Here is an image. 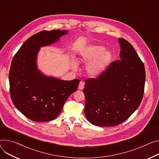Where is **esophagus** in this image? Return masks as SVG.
I'll use <instances>...</instances> for the list:
<instances>
[{
  "label": "esophagus",
  "instance_id": "34e87169",
  "mask_svg": "<svg viewBox=\"0 0 159 159\" xmlns=\"http://www.w3.org/2000/svg\"><path fill=\"white\" fill-rule=\"evenodd\" d=\"M84 82L82 81H80L79 82V89L82 90L84 89Z\"/></svg>",
  "mask_w": 159,
  "mask_h": 159
}]
</instances>
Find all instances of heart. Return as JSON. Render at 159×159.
Here are the masks:
<instances>
[{"instance_id":"1","label":"heart","mask_w":159,"mask_h":159,"mask_svg":"<svg viewBox=\"0 0 159 159\" xmlns=\"http://www.w3.org/2000/svg\"><path fill=\"white\" fill-rule=\"evenodd\" d=\"M111 57L112 54L110 51L105 50V48L98 45H90L80 53L81 60L84 63L89 62L86 70L91 77H97L102 74L110 63ZM71 66L74 69L77 68L75 61H72Z\"/></svg>"}]
</instances>
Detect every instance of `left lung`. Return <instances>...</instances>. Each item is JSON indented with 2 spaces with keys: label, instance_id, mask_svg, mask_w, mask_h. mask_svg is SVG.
<instances>
[{
  "label": "left lung",
  "instance_id": "1",
  "mask_svg": "<svg viewBox=\"0 0 159 159\" xmlns=\"http://www.w3.org/2000/svg\"><path fill=\"white\" fill-rule=\"evenodd\" d=\"M120 60L97 77L85 80V117L101 127L117 126L139 107L144 93L145 70L133 46L119 39Z\"/></svg>",
  "mask_w": 159,
  "mask_h": 159
}]
</instances>
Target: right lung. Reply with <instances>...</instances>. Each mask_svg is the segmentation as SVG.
Listing matches in <instances>:
<instances>
[{"instance_id":"add662e5","label":"right lung","mask_w":159,"mask_h":159,"mask_svg":"<svg viewBox=\"0 0 159 159\" xmlns=\"http://www.w3.org/2000/svg\"><path fill=\"white\" fill-rule=\"evenodd\" d=\"M66 30H43L29 39L12 58L9 74L13 104L25 117L35 122L58 116L69 96L77 90L79 80H61L43 75L37 67L40 47L54 44Z\"/></svg>"}]
</instances>
